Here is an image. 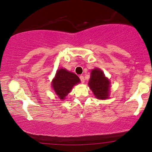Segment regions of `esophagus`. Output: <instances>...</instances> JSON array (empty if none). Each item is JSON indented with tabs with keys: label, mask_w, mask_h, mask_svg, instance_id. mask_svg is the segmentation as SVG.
<instances>
[{
	"label": "esophagus",
	"mask_w": 152,
	"mask_h": 152,
	"mask_svg": "<svg viewBox=\"0 0 152 152\" xmlns=\"http://www.w3.org/2000/svg\"><path fill=\"white\" fill-rule=\"evenodd\" d=\"M80 81L82 83H84V81H85V79H84L83 76H80Z\"/></svg>",
	"instance_id": "obj_1"
}]
</instances>
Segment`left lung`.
<instances>
[{"mask_svg":"<svg viewBox=\"0 0 152 152\" xmlns=\"http://www.w3.org/2000/svg\"><path fill=\"white\" fill-rule=\"evenodd\" d=\"M110 84L109 80L105 77L104 72L101 69L96 68L92 70L88 86L96 99L105 100L109 98Z\"/></svg>","mask_w":152,"mask_h":152,"instance_id":"1","label":"left lung"}]
</instances>
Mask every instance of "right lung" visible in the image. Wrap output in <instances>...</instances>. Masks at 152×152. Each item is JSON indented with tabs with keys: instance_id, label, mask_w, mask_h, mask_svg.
I'll list each match as a JSON object with an SVG mask.
<instances>
[{
	"instance_id": "add662e5",
	"label": "right lung",
	"mask_w": 152,
	"mask_h": 152,
	"mask_svg": "<svg viewBox=\"0 0 152 152\" xmlns=\"http://www.w3.org/2000/svg\"><path fill=\"white\" fill-rule=\"evenodd\" d=\"M80 82L76 74L69 72L65 68H60L56 72L55 78L51 82V86L61 100L65 99L73 86Z\"/></svg>"
}]
</instances>
